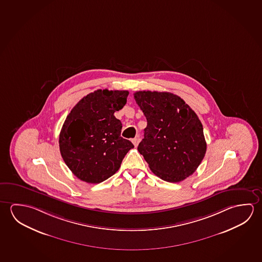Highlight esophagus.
Listing matches in <instances>:
<instances>
[{
	"mask_svg": "<svg viewBox=\"0 0 262 262\" xmlns=\"http://www.w3.org/2000/svg\"><path fill=\"white\" fill-rule=\"evenodd\" d=\"M140 141H141V139H140V137L139 136H137L136 138H134L133 140V143L134 144V146L135 147H137L138 144H139V142H140Z\"/></svg>",
	"mask_w": 262,
	"mask_h": 262,
	"instance_id": "obj_1",
	"label": "esophagus"
}]
</instances>
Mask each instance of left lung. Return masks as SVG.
I'll return each instance as SVG.
<instances>
[{
	"instance_id": "obj_1",
	"label": "left lung",
	"mask_w": 262,
	"mask_h": 262,
	"mask_svg": "<svg viewBox=\"0 0 262 262\" xmlns=\"http://www.w3.org/2000/svg\"><path fill=\"white\" fill-rule=\"evenodd\" d=\"M134 99L147 120L138 150L151 172L170 183L192 176L206 151L203 125L195 112L170 92L137 91Z\"/></svg>"
}]
</instances>
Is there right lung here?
<instances>
[{
  "label": "right lung",
  "mask_w": 262,
  "mask_h": 262,
  "mask_svg": "<svg viewBox=\"0 0 262 262\" xmlns=\"http://www.w3.org/2000/svg\"><path fill=\"white\" fill-rule=\"evenodd\" d=\"M127 90H98L71 110L59 135L62 158L78 179L89 184L107 180L120 169L133 143L120 136L114 116L127 102Z\"/></svg>",
  "instance_id": "1"
}]
</instances>
